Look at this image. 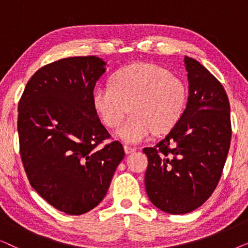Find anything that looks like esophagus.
I'll use <instances>...</instances> for the list:
<instances>
[{
  "label": "esophagus",
  "instance_id": "esophagus-1",
  "mask_svg": "<svg viewBox=\"0 0 248 248\" xmlns=\"http://www.w3.org/2000/svg\"><path fill=\"white\" fill-rule=\"evenodd\" d=\"M124 151H125V154L128 155V154H132V152L137 151V148L130 147V145H124Z\"/></svg>",
  "mask_w": 248,
  "mask_h": 248
}]
</instances>
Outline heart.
Listing matches in <instances>:
<instances>
[{
    "label": "heart",
    "instance_id": "heart-1",
    "mask_svg": "<svg viewBox=\"0 0 248 248\" xmlns=\"http://www.w3.org/2000/svg\"><path fill=\"white\" fill-rule=\"evenodd\" d=\"M182 81L164 67L137 63L118 70L111 84L97 87L93 104L108 127H117L128 110L132 115L116 131L126 143H140L154 133L170 131L181 120L186 106Z\"/></svg>",
    "mask_w": 248,
    "mask_h": 248
}]
</instances>
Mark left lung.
I'll return each mask as SVG.
<instances>
[{"instance_id": "1", "label": "left lung", "mask_w": 248, "mask_h": 248, "mask_svg": "<svg viewBox=\"0 0 248 248\" xmlns=\"http://www.w3.org/2000/svg\"><path fill=\"white\" fill-rule=\"evenodd\" d=\"M188 99L178 123L154 148L144 184L152 204L170 215L201 206L218 185L232 140L230 106L222 84L185 56Z\"/></svg>"}]
</instances>
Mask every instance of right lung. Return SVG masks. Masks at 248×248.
I'll return each instance as SVG.
<instances>
[{"label":"right lung","mask_w":248,"mask_h":248,"mask_svg":"<svg viewBox=\"0 0 248 248\" xmlns=\"http://www.w3.org/2000/svg\"><path fill=\"white\" fill-rule=\"evenodd\" d=\"M96 56L67 57L31 77L18 106L20 155L33 189L66 215H83L103 201L124 158L93 104L106 72Z\"/></svg>","instance_id":"obj_1"}]
</instances>
